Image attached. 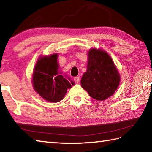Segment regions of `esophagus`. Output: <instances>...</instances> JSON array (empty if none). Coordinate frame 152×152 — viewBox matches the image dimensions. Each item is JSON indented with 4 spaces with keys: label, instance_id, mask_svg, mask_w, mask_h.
<instances>
[{
    "label": "esophagus",
    "instance_id": "esophagus-1",
    "mask_svg": "<svg viewBox=\"0 0 152 152\" xmlns=\"http://www.w3.org/2000/svg\"><path fill=\"white\" fill-rule=\"evenodd\" d=\"M74 80L76 82H77V83H78V82H80V77H79V76L75 77V78H74Z\"/></svg>",
    "mask_w": 152,
    "mask_h": 152
}]
</instances>
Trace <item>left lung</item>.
<instances>
[{
  "label": "left lung",
  "instance_id": "obj_1",
  "mask_svg": "<svg viewBox=\"0 0 152 152\" xmlns=\"http://www.w3.org/2000/svg\"><path fill=\"white\" fill-rule=\"evenodd\" d=\"M87 70L82 77V88L97 101L112 96L117 89L120 76L111 58L104 50H89Z\"/></svg>",
  "mask_w": 152,
  "mask_h": 152
}]
</instances>
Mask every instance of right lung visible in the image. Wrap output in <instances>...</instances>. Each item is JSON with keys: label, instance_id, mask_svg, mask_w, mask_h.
<instances>
[{"label": "right lung", "instance_id": "add662e5", "mask_svg": "<svg viewBox=\"0 0 152 152\" xmlns=\"http://www.w3.org/2000/svg\"><path fill=\"white\" fill-rule=\"evenodd\" d=\"M58 56V53H53L40 57L33 74V88L43 99L51 102L61 101L67 89L74 85L73 81L70 82L62 75H60Z\"/></svg>", "mask_w": 152, "mask_h": 152}]
</instances>
